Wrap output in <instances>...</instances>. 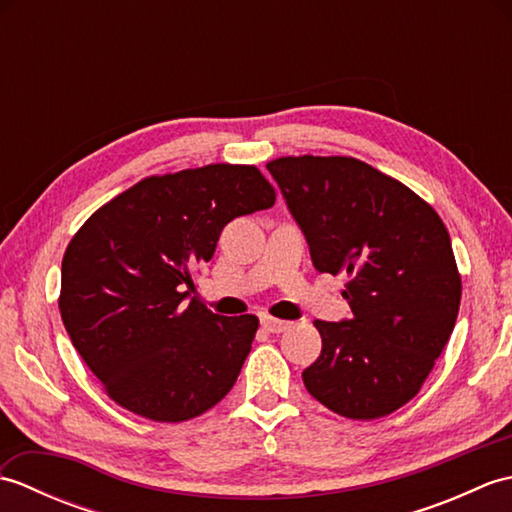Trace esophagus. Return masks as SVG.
Here are the masks:
<instances>
[{
    "label": "esophagus",
    "instance_id": "1",
    "mask_svg": "<svg viewBox=\"0 0 512 512\" xmlns=\"http://www.w3.org/2000/svg\"><path fill=\"white\" fill-rule=\"evenodd\" d=\"M262 328L273 332V334H279V332H286L290 328V321H284V319H275V317H262Z\"/></svg>",
    "mask_w": 512,
    "mask_h": 512
}]
</instances>
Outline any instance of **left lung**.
<instances>
[{"instance_id": "obj_1", "label": "left lung", "mask_w": 512, "mask_h": 512, "mask_svg": "<svg viewBox=\"0 0 512 512\" xmlns=\"http://www.w3.org/2000/svg\"><path fill=\"white\" fill-rule=\"evenodd\" d=\"M319 273L347 275L352 317L314 321L321 356L303 385L352 420L418 394L458 319L462 279L440 215L405 184L350 156L270 160Z\"/></svg>"}]
</instances>
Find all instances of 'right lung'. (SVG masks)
<instances>
[{
	"label": "right lung",
	"instance_id": "1",
	"mask_svg": "<svg viewBox=\"0 0 512 512\" xmlns=\"http://www.w3.org/2000/svg\"><path fill=\"white\" fill-rule=\"evenodd\" d=\"M275 204L253 165H206L136 182L88 217L65 248L59 310L76 352L123 409L184 422L242 372L259 319L187 303L222 228Z\"/></svg>",
	"mask_w": 512,
	"mask_h": 512
}]
</instances>
